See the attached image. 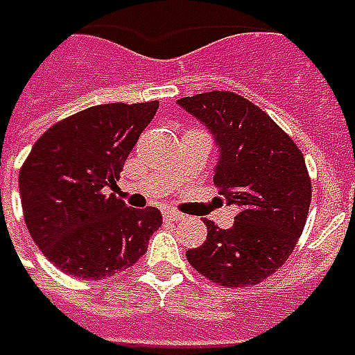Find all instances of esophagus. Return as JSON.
Returning a JSON list of instances; mask_svg holds the SVG:
<instances>
[{"instance_id": "1", "label": "esophagus", "mask_w": 355, "mask_h": 355, "mask_svg": "<svg viewBox=\"0 0 355 355\" xmlns=\"http://www.w3.org/2000/svg\"><path fill=\"white\" fill-rule=\"evenodd\" d=\"M164 218L169 220V222H182L186 216H184V214H180V211H175V209H166V211H164Z\"/></svg>"}]
</instances>
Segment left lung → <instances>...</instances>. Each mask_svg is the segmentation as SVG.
<instances>
[{
    "instance_id": "obj_1",
    "label": "left lung",
    "mask_w": 355,
    "mask_h": 355,
    "mask_svg": "<svg viewBox=\"0 0 355 355\" xmlns=\"http://www.w3.org/2000/svg\"><path fill=\"white\" fill-rule=\"evenodd\" d=\"M178 103L216 137L214 184L227 204L238 205L230 230L205 220L207 239L187 250V261L214 284L256 286L286 263L304 232L311 204L304 153L266 112L234 92Z\"/></svg>"
}]
</instances>
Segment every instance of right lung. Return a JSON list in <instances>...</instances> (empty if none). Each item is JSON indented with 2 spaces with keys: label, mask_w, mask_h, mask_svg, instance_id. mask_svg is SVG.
Returning <instances> with one entry per match:
<instances>
[{
  "label": "right lung",
  "mask_w": 355,
  "mask_h": 355,
  "mask_svg": "<svg viewBox=\"0 0 355 355\" xmlns=\"http://www.w3.org/2000/svg\"><path fill=\"white\" fill-rule=\"evenodd\" d=\"M159 101L94 105L51 125L19 169L24 220L62 272L83 279L119 274L148 252L157 207H125L105 187L148 128Z\"/></svg>",
  "instance_id": "obj_1"
}]
</instances>
